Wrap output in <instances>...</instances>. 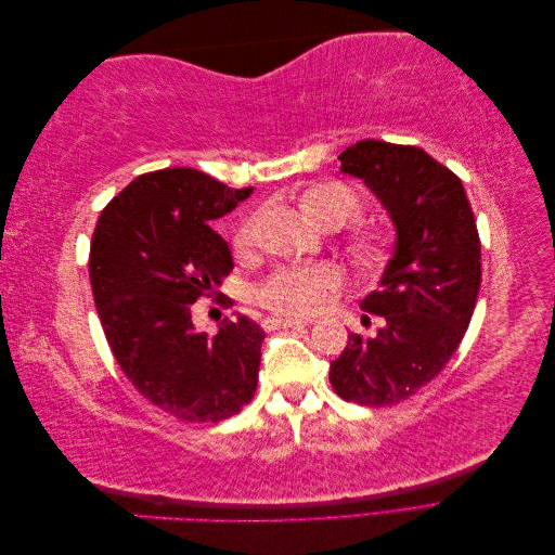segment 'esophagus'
I'll list each match as a JSON object with an SVG mask.
<instances>
[{
	"label": "esophagus",
	"instance_id": "1",
	"mask_svg": "<svg viewBox=\"0 0 555 555\" xmlns=\"http://www.w3.org/2000/svg\"><path fill=\"white\" fill-rule=\"evenodd\" d=\"M310 319H294V317H266L261 326L266 331H275V328H292V326H310Z\"/></svg>",
	"mask_w": 555,
	"mask_h": 555
}]
</instances>
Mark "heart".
<instances>
[{"mask_svg":"<svg viewBox=\"0 0 555 555\" xmlns=\"http://www.w3.org/2000/svg\"><path fill=\"white\" fill-rule=\"evenodd\" d=\"M306 212L324 229H338L357 215L359 198L345 184H322L312 188L300 198ZM259 236V215H251L236 231V249L249 251ZM343 284V275L335 266H304L282 268L273 273L257 292L259 304L273 312L289 317H308L322 312L333 294Z\"/></svg>","mask_w":555,"mask_h":555,"instance_id":"obj_1","label":"heart"}]
</instances>
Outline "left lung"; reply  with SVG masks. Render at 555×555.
Wrapping results in <instances>:
<instances>
[{
    "mask_svg": "<svg viewBox=\"0 0 555 555\" xmlns=\"http://www.w3.org/2000/svg\"><path fill=\"white\" fill-rule=\"evenodd\" d=\"M340 171L361 178L389 210L396 249L361 308L384 317L375 338L349 333L331 386L359 405H396L440 375L473 319L481 245L461 178L422 147L365 139Z\"/></svg>",
    "mask_w": 555,
    "mask_h": 555,
    "instance_id": "1",
    "label": "left lung"
}]
</instances>
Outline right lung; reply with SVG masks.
I'll list each match as a JSON object with an SVG mask.
<instances>
[{"label":"right lung","mask_w":555,"mask_h":555,"mask_svg":"<svg viewBox=\"0 0 555 555\" xmlns=\"http://www.w3.org/2000/svg\"><path fill=\"white\" fill-rule=\"evenodd\" d=\"M251 188L196 169L139 176L99 215L90 247L94 306L115 361L155 408L182 422H222L257 391L263 331L247 317L198 333L192 306L231 273L210 222Z\"/></svg>","instance_id":"add662e5"}]
</instances>
